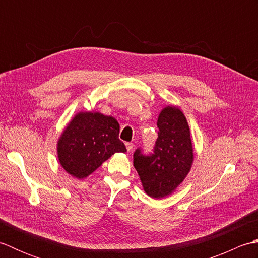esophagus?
Segmentation results:
<instances>
[{
  "instance_id": "obj_1",
  "label": "esophagus",
  "mask_w": 258,
  "mask_h": 258,
  "mask_svg": "<svg viewBox=\"0 0 258 258\" xmlns=\"http://www.w3.org/2000/svg\"><path fill=\"white\" fill-rule=\"evenodd\" d=\"M125 145H126V150H127L128 152L132 151L133 147H134V144L133 143H128V142H127V143H125Z\"/></svg>"
}]
</instances>
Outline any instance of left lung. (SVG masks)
<instances>
[{
	"instance_id": "left-lung-1",
	"label": "left lung",
	"mask_w": 258,
	"mask_h": 258,
	"mask_svg": "<svg viewBox=\"0 0 258 258\" xmlns=\"http://www.w3.org/2000/svg\"><path fill=\"white\" fill-rule=\"evenodd\" d=\"M158 138L152 154L134 153V167L145 193L153 199L172 194L182 184L194 161L187 120L176 106L164 107L157 119Z\"/></svg>"
}]
</instances>
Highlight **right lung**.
<instances>
[{"label": "right lung", "mask_w": 258, "mask_h": 258, "mask_svg": "<svg viewBox=\"0 0 258 258\" xmlns=\"http://www.w3.org/2000/svg\"><path fill=\"white\" fill-rule=\"evenodd\" d=\"M118 134L119 124L114 117L80 112L57 141L58 162L73 177L85 178L115 153L126 152Z\"/></svg>", "instance_id": "1"}]
</instances>
